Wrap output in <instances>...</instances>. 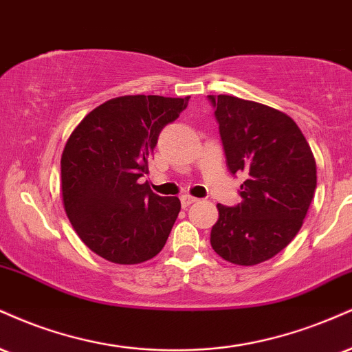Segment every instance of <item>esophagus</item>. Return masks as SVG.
I'll return each mask as SVG.
<instances>
[{
  "mask_svg": "<svg viewBox=\"0 0 352 352\" xmlns=\"http://www.w3.org/2000/svg\"><path fill=\"white\" fill-rule=\"evenodd\" d=\"M180 201H182V206H184V208H187V206H190L192 203L197 201V198L192 197V195H184V197L180 198Z\"/></svg>",
  "mask_w": 352,
  "mask_h": 352,
  "instance_id": "obj_1",
  "label": "esophagus"
}]
</instances>
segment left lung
I'll return each instance as SVG.
<instances>
[{"label": "left lung", "instance_id": "left-lung-1", "mask_svg": "<svg viewBox=\"0 0 352 352\" xmlns=\"http://www.w3.org/2000/svg\"><path fill=\"white\" fill-rule=\"evenodd\" d=\"M208 98L217 108L228 170L245 175L243 201L217 206L211 248L231 264H261L298 234L316 188L315 157L285 113L231 95Z\"/></svg>", "mask_w": 352, "mask_h": 352}]
</instances>
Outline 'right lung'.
Instances as JSON below:
<instances>
[{
	"mask_svg": "<svg viewBox=\"0 0 352 352\" xmlns=\"http://www.w3.org/2000/svg\"><path fill=\"white\" fill-rule=\"evenodd\" d=\"M190 96L126 95L104 101L70 134L60 159L62 201L87 248L114 264H141L162 251L180 211L139 179L165 124Z\"/></svg>",
	"mask_w": 352,
	"mask_h": 352,
	"instance_id": "right-lung-1",
	"label": "right lung"
}]
</instances>
